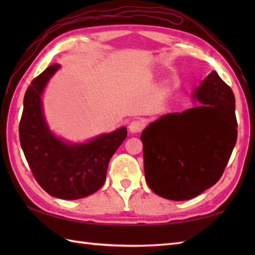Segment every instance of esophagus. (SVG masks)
<instances>
[{"label": "esophagus", "mask_w": 255, "mask_h": 255, "mask_svg": "<svg viewBox=\"0 0 255 255\" xmlns=\"http://www.w3.org/2000/svg\"><path fill=\"white\" fill-rule=\"evenodd\" d=\"M145 126V123L142 121H133L130 124H129L128 129L129 131L131 133H136V132H140L142 130Z\"/></svg>", "instance_id": "34e87169"}]
</instances>
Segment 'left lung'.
I'll return each mask as SVG.
<instances>
[{
    "mask_svg": "<svg viewBox=\"0 0 255 255\" xmlns=\"http://www.w3.org/2000/svg\"><path fill=\"white\" fill-rule=\"evenodd\" d=\"M193 97L199 106L163 115L140 137L145 180L166 199H192L215 185L237 142L235 95L218 73H209Z\"/></svg>",
    "mask_w": 255,
    "mask_h": 255,
    "instance_id": "left-lung-1",
    "label": "left lung"
}]
</instances>
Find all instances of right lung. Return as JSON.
Segmentation results:
<instances>
[{
	"mask_svg": "<svg viewBox=\"0 0 255 255\" xmlns=\"http://www.w3.org/2000/svg\"><path fill=\"white\" fill-rule=\"evenodd\" d=\"M60 66L52 64L27 89L19 123V140L38 184L53 197L79 199L95 193L105 182L110 160L127 137V128L103 133L83 143L57 137L46 122L41 96Z\"/></svg>",
	"mask_w": 255,
	"mask_h": 255,
	"instance_id": "add662e5",
	"label": "right lung"
}]
</instances>
